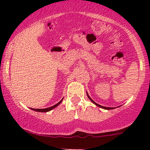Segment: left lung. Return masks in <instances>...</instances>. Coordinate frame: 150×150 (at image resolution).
<instances>
[{
  "label": "left lung",
  "mask_w": 150,
  "mask_h": 150,
  "mask_svg": "<svg viewBox=\"0 0 150 150\" xmlns=\"http://www.w3.org/2000/svg\"><path fill=\"white\" fill-rule=\"evenodd\" d=\"M87 97L89 98V99H90V101H92V102L93 103V104H94L96 105V106H99V107H100V108H104V109H106V110H110V109H113V108H113V107H106V106H101V105H99V104H97V103L96 102H94V101L92 100V99H91L90 98V97H89V94H87Z\"/></svg>",
  "instance_id": "8db88e82"
}]
</instances>
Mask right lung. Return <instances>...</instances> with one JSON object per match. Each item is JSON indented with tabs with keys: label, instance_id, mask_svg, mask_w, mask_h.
<instances>
[{
	"label": "right lung",
	"instance_id": "obj_1",
	"mask_svg": "<svg viewBox=\"0 0 150 150\" xmlns=\"http://www.w3.org/2000/svg\"><path fill=\"white\" fill-rule=\"evenodd\" d=\"M63 99H62L58 103V104H55L54 106H51V107L46 108H32V110H34V111H38V112H48V111H50L51 110L53 109V108H56V106H58V105L61 104V103L62 102V101H63Z\"/></svg>",
	"mask_w": 150,
	"mask_h": 150
}]
</instances>
